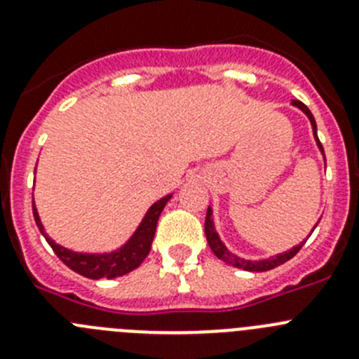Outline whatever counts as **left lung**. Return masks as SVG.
I'll use <instances>...</instances> for the list:
<instances>
[{
  "label": "left lung",
  "instance_id": "obj_1",
  "mask_svg": "<svg viewBox=\"0 0 359 359\" xmlns=\"http://www.w3.org/2000/svg\"><path fill=\"white\" fill-rule=\"evenodd\" d=\"M291 106L298 107V109L302 111L304 115L309 118L311 128H313V136H315V142H316V145H318V151L322 152L323 160H325V154H323V147H322V144H320V140H318V135H316L315 116L311 115V111L307 109V106H304L300 100H291ZM318 223H320V221H316V224H318ZM316 224L313 226V230L316 228ZM313 230H311V233H313ZM205 233H207V241H208V244H210L212 252H214L215 255H217L219 259L224 262V264L233 266V268H241V269H244V271H268V269L277 268V266L284 264V262H287L290 259H293V257L297 255L298 252H300V248L304 246V243L307 241V239H304L302 243L297 244V246H293V248L287 250V252L277 253V255L268 257V259H259V261H255V259H243V257L236 255V253H231L230 250L224 246V243L221 241V237H219L217 231H215L214 212H212V207H208V210H207V219H205ZM311 233H309V236H311Z\"/></svg>",
  "mask_w": 359,
  "mask_h": 359
}]
</instances>
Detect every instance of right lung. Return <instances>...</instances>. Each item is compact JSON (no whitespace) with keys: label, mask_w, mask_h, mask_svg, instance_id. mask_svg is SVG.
I'll use <instances>...</instances> for the list:
<instances>
[{"label":"right lung","mask_w":359,"mask_h":359,"mask_svg":"<svg viewBox=\"0 0 359 359\" xmlns=\"http://www.w3.org/2000/svg\"><path fill=\"white\" fill-rule=\"evenodd\" d=\"M170 198H172V194H167L161 199H158L156 203H152L151 207H149V210L145 212L144 219L140 221L138 228L133 231V236L116 250L104 253L73 252V250L65 248L62 244H57L55 241L46 233V230H44L34 198H32V210H34V219H36L37 228H39V231L44 236L46 243L52 246L55 255L59 257L69 269H73L75 273L82 275V277L86 278L98 280V278L122 277V275L129 273V271L138 268V266L145 261V257L151 252V244L152 239H154L158 219H160L161 210H163L165 205H167V201H169Z\"/></svg>","instance_id":"add662e5"}]
</instances>
